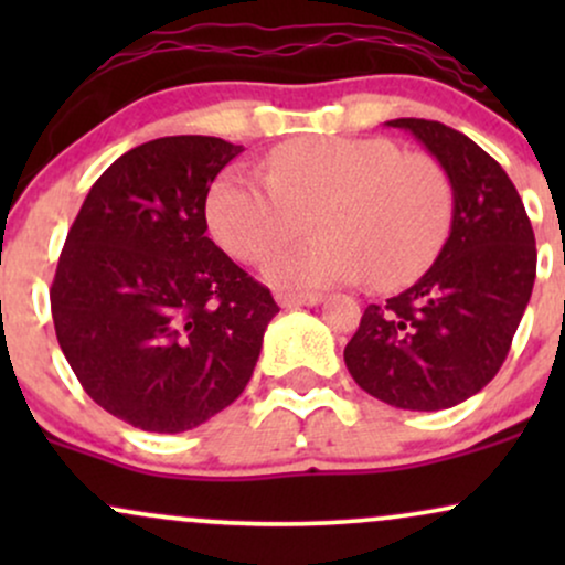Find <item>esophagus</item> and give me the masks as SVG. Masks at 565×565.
I'll use <instances>...</instances> for the list:
<instances>
[{
  "label": "esophagus",
  "mask_w": 565,
  "mask_h": 565,
  "mask_svg": "<svg viewBox=\"0 0 565 565\" xmlns=\"http://www.w3.org/2000/svg\"><path fill=\"white\" fill-rule=\"evenodd\" d=\"M276 302L281 308H313V305L323 302V295H316V291H278Z\"/></svg>",
  "instance_id": "34e87169"
}]
</instances>
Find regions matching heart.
Instances as JSON below:
<instances>
[{"label": "heart", "instance_id": "obj_1", "mask_svg": "<svg viewBox=\"0 0 565 565\" xmlns=\"http://www.w3.org/2000/svg\"><path fill=\"white\" fill-rule=\"evenodd\" d=\"M451 210L444 167L382 138L289 140L268 157V178L231 167L206 196L212 236L244 263L268 260L310 220L319 236L265 270L300 289L364 276L377 287L414 281L449 236Z\"/></svg>", "mask_w": 565, "mask_h": 565}]
</instances>
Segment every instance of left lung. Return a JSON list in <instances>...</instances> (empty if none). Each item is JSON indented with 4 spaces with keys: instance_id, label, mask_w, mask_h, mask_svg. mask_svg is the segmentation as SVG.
Wrapping results in <instances>:
<instances>
[{
    "instance_id": "left-lung-1",
    "label": "left lung",
    "mask_w": 565,
    "mask_h": 565,
    "mask_svg": "<svg viewBox=\"0 0 565 565\" xmlns=\"http://www.w3.org/2000/svg\"><path fill=\"white\" fill-rule=\"evenodd\" d=\"M449 174L451 231L417 284L369 305L345 345L361 391L395 408L438 412L483 391L523 319L536 278L531 220L508 172L468 135L393 119Z\"/></svg>"
}]
</instances>
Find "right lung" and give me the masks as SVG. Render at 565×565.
<instances>
[{
  "mask_svg": "<svg viewBox=\"0 0 565 565\" xmlns=\"http://www.w3.org/2000/svg\"><path fill=\"white\" fill-rule=\"evenodd\" d=\"M206 135L148 140L97 178L50 289L63 355L97 406L148 433L199 427L244 393L278 313L206 236V193L242 153Z\"/></svg>",
  "mask_w": 565,
  "mask_h": 565,
  "instance_id": "right-lung-1",
  "label": "right lung"
}]
</instances>
